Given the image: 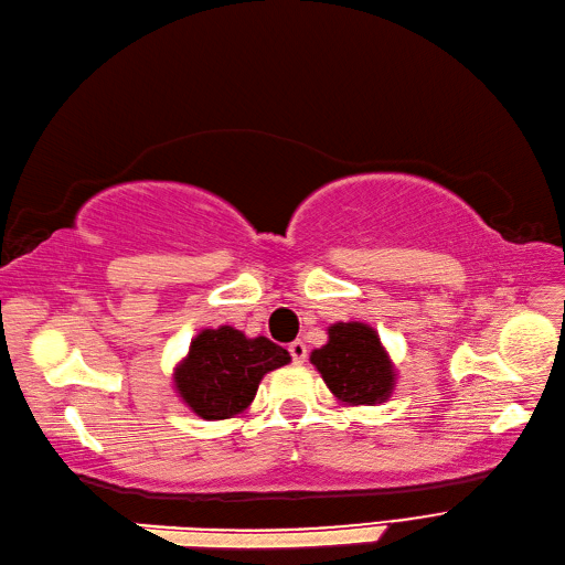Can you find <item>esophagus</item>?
<instances>
[{
	"instance_id": "1",
	"label": "esophagus",
	"mask_w": 565,
	"mask_h": 565,
	"mask_svg": "<svg viewBox=\"0 0 565 565\" xmlns=\"http://www.w3.org/2000/svg\"><path fill=\"white\" fill-rule=\"evenodd\" d=\"M288 353H291V358H294V363H306V358H308V345L302 343V341H294V343H288Z\"/></svg>"
}]
</instances>
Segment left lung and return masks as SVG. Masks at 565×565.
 I'll return each mask as SVG.
<instances>
[{"label":"left lung","mask_w":565,"mask_h":565,"mask_svg":"<svg viewBox=\"0 0 565 565\" xmlns=\"http://www.w3.org/2000/svg\"><path fill=\"white\" fill-rule=\"evenodd\" d=\"M329 341L310 353L329 392L343 406H377L392 396L396 367L365 322H337L327 329Z\"/></svg>","instance_id":"obj_1"}]
</instances>
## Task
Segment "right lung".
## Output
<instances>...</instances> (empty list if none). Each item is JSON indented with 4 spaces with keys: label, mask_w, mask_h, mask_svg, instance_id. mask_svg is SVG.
<instances>
[{
    "label": "right lung",
    "mask_w": 565,
    "mask_h": 565,
    "mask_svg": "<svg viewBox=\"0 0 565 565\" xmlns=\"http://www.w3.org/2000/svg\"><path fill=\"white\" fill-rule=\"evenodd\" d=\"M291 363L267 337L248 339L234 327L202 329L173 367V388L202 420H228L248 411L267 372Z\"/></svg>",
    "instance_id": "1"
}]
</instances>
